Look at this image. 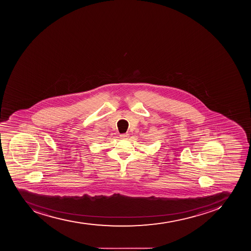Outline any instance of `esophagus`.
Masks as SVG:
<instances>
[{
	"label": "esophagus",
	"mask_w": 251,
	"mask_h": 251,
	"mask_svg": "<svg viewBox=\"0 0 251 251\" xmlns=\"http://www.w3.org/2000/svg\"><path fill=\"white\" fill-rule=\"evenodd\" d=\"M120 137L122 138V139H125V140H126V139L129 137V135L126 133L121 134Z\"/></svg>",
	"instance_id": "1"
}]
</instances>
